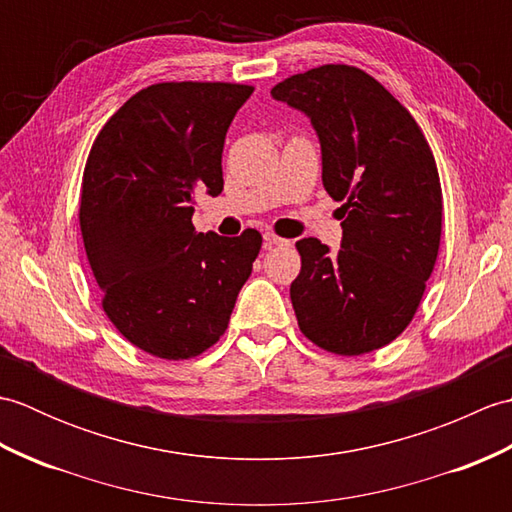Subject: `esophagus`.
<instances>
[{
	"mask_svg": "<svg viewBox=\"0 0 512 512\" xmlns=\"http://www.w3.org/2000/svg\"><path fill=\"white\" fill-rule=\"evenodd\" d=\"M264 244H266L268 248H273V246H288L290 242H288V239H284V237L275 235V233H266V235H264Z\"/></svg>",
	"mask_w": 512,
	"mask_h": 512,
	"instance_id": "1",
	"label": "esophagus"
}]
</instances>
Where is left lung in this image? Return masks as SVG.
Returning a JSON list of instances; mask_svg holds the SVG:
<instances>
[{"instance_id":"1","label":"left lung","mask_w":512,"mask_h":512,"mask_svg":"<svg viewBox=\"0 0 512 512\" xmlns=\"http://www.w3.org/2000/svg\"><path fill=\"white\" fill-rule=\"evenodd\" d=\"M275 101L303 112L321 143L323 187L343 202L339 253L297 242L290 299L301 332L341 356L391 343L416 314L436 266L442 189L418 123L374 76L321 65L277 83Z\"/></svg>"}]
</instances>
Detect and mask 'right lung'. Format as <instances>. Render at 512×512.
Listing matches in <instances>:
<instances>
[{"label":"right lung","mask_w":512,"mask_h":512,"mask_svg":"<svg viewBox=\"0 0 512 512\" xmlns=\"http://www.w3.org/2000/svg\"><path fill=\"white\" fill-rule=\"evenodd\" d=\"M253 94L239 83H156L96 136L79 222L103 310L129 343L167 361L198 356L228 328L262 235L198 233L195 193L224 189L228 127Z\"/></svg>","instance_id":"add662e5"}]
</instances>
